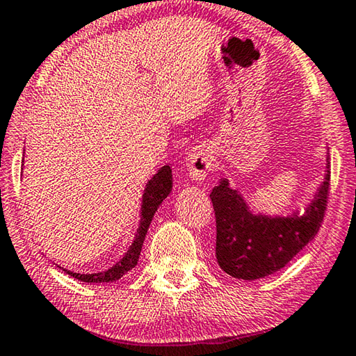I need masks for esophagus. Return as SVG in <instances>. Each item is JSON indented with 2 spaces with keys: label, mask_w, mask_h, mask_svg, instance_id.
I'll return each mask as SVG.
<instances>
[{
  "label": "esophagus",
  "mask_w": 356,
  "mask_h": 356,
  "mask_svg": "<svg viewBox=\"0 0 356 356\" xmlns=\"http://www.w3.org/2000/svg\"><path fill=\"white\" fill-rule=\"evenodd\" d=\"M186 167L192 179L203 181L208 177V172L213 168V159L209 158V153L203 147H194L186 159Z\"/></svg>",
  "instance_id": "1"
}]
</instances>
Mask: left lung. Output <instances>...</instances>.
I'll list each match as a JSON object with an SVG mask.
<instances>
[{
  "instance_id": "8db88e82",
  "label": "left lung",
  "mask_w": 356,
  "mask_h": 356,
  "mask_svg": "<svg viewBox=\"0 0 356 356\" xmlns=\"http://www.w3.org/2000/svg\"><path fill=\"white\" fill-rule=\"evenodd\" d=\"M330 156L325 175L303 213L288 216L254 213L239 189L220 178L211 191L216 211V258L234 278L258 280L278 272L314 239L323 220L330 188Z\"/></svg>"
}]
</instances>
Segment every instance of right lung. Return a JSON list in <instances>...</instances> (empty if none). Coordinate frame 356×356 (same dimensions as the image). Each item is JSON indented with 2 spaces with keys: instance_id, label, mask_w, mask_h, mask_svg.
I'll return each mask as SVG.
<instances>
[{
  "instance_id": "add662e5",
  "label": "right lung",
  "mask_w": 356,
  "mask_h": 356,
  "mask_svg": "<svg viewBox=\"0 0 356 356\" xmlns=\"http://www.w3.org/2000/svg\"><path fill=\"white\" fill-rule=\"evenodd\" d=\"M172 192V168L170 165L161 167L158 172L153 175L152 179H148L142 194V204H140V219L139 225H137V232L134 234V239L128 247L127 253L123 254V258L115 263L108 270L97 272V273H78L73 270H67L64 267L58 266L59 269L64 270L68 275L79 280L84 283H111L115 280H120L124 273L134 269L139 261V254L142 250L143 241L148 232L149 223L156 211H158L159 204L165 200L167 195Z\"/></svg>"
}]
</instances>
